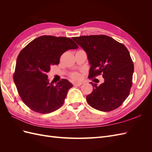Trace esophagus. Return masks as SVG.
<instances>
[{
  "label": "esophagus",
  "instance_id": "1",
  "mask_svg": "<svg viewBox=\"0 0 152 152\" xmlns=\"http://www.w3.org/2000/svg\"><path fill=\"white\" fill-rule=\"evenodd\" d=\"M82 83L81 82H75V83H73V86H80V85H82Z\"/></svg>",
  "mask_w": 152,
  "mask_h": 152
}]
</instances>
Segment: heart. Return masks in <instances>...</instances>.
I'll use <instances>...</instances> for the list:
<instances>
[{
    "instance_id": "1",
    "label": "heart",
    "mask_w": 152,
    "mask_h": 152,
    "mask_svg": "<svg viewBox=\"0 0 152 152\" xmlns=\"http://www.w3.org/2000/svg\"><path fill=\"white\" fill-rule=\"evenodd\" d=\"M69 77H70L71 79H73V80H80V79L81 75H80V73H79V72H74L70 73V75H69Z\"/></svg>"
}]
</instances>
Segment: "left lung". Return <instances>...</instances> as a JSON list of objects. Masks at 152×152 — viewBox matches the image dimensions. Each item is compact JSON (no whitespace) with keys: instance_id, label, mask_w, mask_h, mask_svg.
I'll return each mask as SVG.
<instances>
[{"instance_id":"left-lung-1","label":"left lung","mask_w":152,"mask_h":152,"mask_svg":"<svg viewBox=\"0 0 152 152\" xmlns=\"http://www.w3.org/2000/svg\"><path fill=\"white\" fill-rule=\"evenodd\" d=\"M87 54L91 68L89 79L102 75L104 83L93 84V92L86 100L93 108L110 112L118 108L129 95L134 64L123 44L105 35L73 37Z\"/></svg>"}]
</instances>
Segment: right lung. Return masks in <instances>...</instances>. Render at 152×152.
<instances>
[{"instance_id":"right-lung-1","label":"right lung","mask_w":152,"mask_h":152,"mask_svg":"<svg viewBox=\"0 0 152 152\" xmlns=\"http://www.w3.org/2000/svg\"><path fill=\"white\" fill-rule=\"evenodd\" d=\"M79 46L68 37L42 35L23 49L17 58L13 79L21 99L27 107L40 113L60 108L73 85L66 79L56 85L49 83L47 72L58 65L61 55Z\"/></svg>"}]
</instances>
